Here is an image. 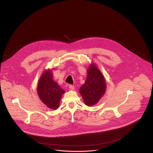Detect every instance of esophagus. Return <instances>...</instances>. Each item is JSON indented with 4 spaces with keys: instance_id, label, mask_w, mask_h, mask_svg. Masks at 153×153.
Instances as JSON below:
<instances>
[{
    "instance_id": "34e87169",
    "label": "esophagus",
    "mask_w": 153,
    "mask_h": 153,
    "mask_svg": "<svg viewBox=\"0 0 153 153\" xmlns=\"http://www.w3.org/2000/svg\"><path fill=\"white\" fill-rule=\"evenodd\" d=\"M69 88L71 90H74L75 89V87L74 85H69Z\"/></svg>"
}]
</instances>
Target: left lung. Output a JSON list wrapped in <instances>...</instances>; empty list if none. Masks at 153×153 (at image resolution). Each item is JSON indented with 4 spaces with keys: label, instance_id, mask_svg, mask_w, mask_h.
Returning <instances> with one entry per match:
<instances>
[{
    "label": "left lung",
    "instance_id": "obj_1",
    "mask_svg": "<svg viewBox=\"0 0 153 153\" xmlns=\"http://www.w3.org/2000/svg\"><path fill=\"white\" fill-rule=\"evenodd\" d=\"M105 89L104 77L96 66L91 65L88 70L85 82L79 90L85 104L90 107L97 104L104 94Z\"/></svg>",
    "mask_w": 153,
    "mask_h": 153
}]
</instances>
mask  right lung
<instances>
[{
  "label": "right lung",
  "mask_w": 153,
  "mask_h": 153,
  "mask_svg": "<svg viewBox=\"0 0 153 153\" xmlns=\"http://www.w3.org/2000/svg\"><path fill=\"white\" fill-rule=\"evenodd\" d=\"M38 94L42 102L52 109L59 107L62 95L65 91L52 79V74L49 70L41 76L38 85Z\"/></svg>",
  "instance_id": "add662e5"
}]
</instances>
